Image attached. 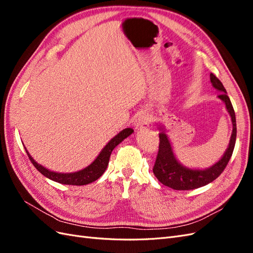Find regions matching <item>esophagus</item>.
I'll return each mask as SVG.
<instances>
[{
  "mask_svg": "<svg viewBox=\"0 0 253 253\" xmlns=\"http://www.w3.org/2000/svg\"><path fill=\"white\" fill-rule=\"evenodd\" d=\"M151 122V117L150 115L147 113H141L138 115V117L136 118L134 122V126L135 129H142V128H147Z\"/></svg>",
  "mask_w": 253,
  "mask_h": 253,
  "instance_id": "34e87169",
  "label": "esophagus"
}]
</instances>
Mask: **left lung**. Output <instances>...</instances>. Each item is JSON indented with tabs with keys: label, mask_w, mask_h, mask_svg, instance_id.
Segmentation results:
<instances>
[{
	"label": "left lung",
	"mask_w": 253,
	"mask_h": 253,
	"mask_svg": "<svg viewBox=\"0 0 253 253\" xmlns=\"http://www.w3.org/2000/svg\"><path fill=\"white\" fill-rule=\"evenodd\" d=\"M210 81L212 83V86L220 93L217 97L225 103L227 112L231 117L232 134L230 141H229L228 148L225 151L224 155L221 156L217 163L207 168V169H191V168L181 165L177 158L175 157L172 144L167 135L165 126L157 124L160 132V142L156 162L154 168H153V173L163 185L174 190H193L212 182L223 173L234 150L236 139V120L232 103L230 101V98L227 95L223 83L213 74H210Z\"/></svg>",
	"instance_id": "obj_1"
}]
</instances>
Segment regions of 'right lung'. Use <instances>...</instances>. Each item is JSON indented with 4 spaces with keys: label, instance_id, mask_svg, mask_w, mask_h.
I'll return each mask as SVG.
<instances>
[{
    "label": "right lung",
    "instance_id": "1",
    "mask_svg": "<svg viewBox=\"0 0 253 253\" xmlns=\"http://www.w3.org/2000/svg\"><path fill=\"white\" fill-rule=\"evenodd\" d=\"M133 132L134 129L131 127L122 129L121 132H119L116 136H114L113 138L105 144V147L101 150L100 153H99V155L96 157V159L93 163H91L89 166H87L86 168H84V169L74 173H58V172L50 171L46 169V168L41 166L40 164H38L36 160L30 156L26 148L25 150L30 159V162L33 163V165L36 167V169L41 174H43L45 177H47L59 183H63V185L84 186V185H87V183L97 180L99 177H100L109 166V160L112 154V151Z\"/></svg>",
    "mask_w": 253,
    "mask_h": 253
}]
</instances>
